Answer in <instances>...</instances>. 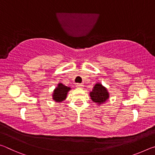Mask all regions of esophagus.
<instances>
[{
	"label": "esophagus",
	"mask_w": 155,
	"mask_h": 155,
	"mask_svg": "<svg viewBox=\"0 0 155 155\" xmlns=\"http://www.w3.org/2000/svg\"><path fill=\"white\" fill-rule=\"evenodd\" d=\"M83 84H80V83H78L77 85V87H80V88H83Z\"/></svg>",
	"instance_id": "obj_1"
}]
</instances>
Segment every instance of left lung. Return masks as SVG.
<instances>
[{"instance_id": "obj_1", "label": "left lung", "mask_w": 155, "mask_h": 155, "mask_svg": "<svg viewBox=\"0 0 155 155\" xmlns=\"http://www.w3.org/2000/svg\"><path fill=\"white\" fill-rule=\"evenodd\" d=\"M90 96L94 103L98 105L103 104L109 98V94L108 90L101 83H97L90 92Z\"/></svg>"}]
</instances>
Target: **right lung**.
Listing matches in <instances>:
<instances>
[{
	"label": "right lung",
	"instance_id": "add662e5",
	"mask_svg": "<svg viewBox=\"0 0 155 155\" xmlns=\"http://www.w3.org/2000/svg\"><path fill=\"white\" fill-rule=\"evenodd\" d=\"M70 90H71V88L70 87H68V86H65L63 85L62 83H59L52 93V99L57 103H61L67 98L68 91Z\"/></svg>",
	"mask_w": 155,
	"mask_h": 155
}]
</instances>
